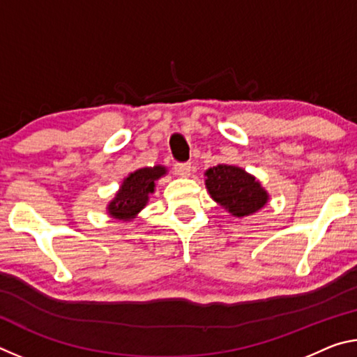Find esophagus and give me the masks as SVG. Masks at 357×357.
Wrapping results in <instances>:
<instances>
[{"label":"esophagus","instance_id":"obj_1","mask_svg":"<svg viewBox=\"0 0 357 357\" xmlns=\"http://www.w3.org/2000/svg\"><path fill=\"white\" fill-rule=\"evenodd\" d=\"M173 170L178 174V176L187 178L190 174V164H187V162H176L173 167Z\"/></svg>","mask_w":357,"mask_h":357}]
</instances>
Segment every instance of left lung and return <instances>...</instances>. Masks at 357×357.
I'll return each mask as SVG.
<instances>
[{
  "mask_svg": "<svg viewBox=\"0 0 357 357\" xmlns=\"http://www.w3.org/2000/svg\"><path fill=\"white\" fill-rule=\"evenodd\" d=\"M204 174L211 197L233 215L253 214L268 202V193L258 181L238 167L217 165Z\"/></svg>",
  "mask_w": 357,
  "mask_h": 357,
  "instance_id": "left-lung-1",
  "label": "left lung"
}]
</instances>
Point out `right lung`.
<instances>
[{
  "instance_id": "obj_1",
  "label": "right lung",
  "mask_w": 357,
  "mask_h": 357,
  "mask_svg": "<svg viewBox=\"0 0 357 357\" xmlns=\"http://www.w3.org/2000/svg\"><path fill=\"white\" fill-rule=\"evenodd\" d=\"M165 174L164 167L142 168L132 173L121 185L116 198L110 203L108 211L116 219H132L148 202V193L154 192V181Z\"/></svg>"
}]
</instances>
